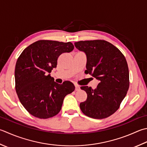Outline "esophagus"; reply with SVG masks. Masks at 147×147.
I'll return each instance as SVG.
<instances>
[{"label":"esophagus","mask_w":147,"mask_h":147,"mask_svg":"<svg viewBox=\"0 0 147 147\" xmlns=\"http://www.w3.org/2000/svg\"><path fill=\"white\" fill-rule=\"evenodd\" d=\"M80 90V87L78 85H75V90L76 91H79Z\"/></svg>","instance_id":"obj_1"}]
</instances>
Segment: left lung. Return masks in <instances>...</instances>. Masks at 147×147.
<instances>
[{"instance_id": "1", "label": "left lung", "mask_w": 147, "mask_h": 147, "mask_svg": "<svg viewBox=\"0 0 147 147\" xmlns=\"http://www.w3.org/2000/svg\"><path fill=\"white\" fill-rule=\"evenodd\" d=\"M75 47L87 56V70L98 80L96 88L81 87L87 94L85 101L80 105L85 115L95 119H105L119 108L129 87L127 61L119 49L104 40L74 42Z\"/></svg>"}]
</instances>
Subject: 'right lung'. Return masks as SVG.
Masks as SVG:
<instances>
[{
  "label": "right lung",
  "instance_id": "obj_1",
  "mask_svg": "<svg viewBox=\"0 0 147 147\" xmlns=\"http://www.w3.org/2000/svg\"><path fill=\"white\" fill-rule=\"evenodd\" d=\"M71 42L40 40L22 51L17 60L14 78L20 102L28 113L39 119H48L59 113L66 95L75 89L73 83L54 82L50 73L60 55L73 50Z\"/></svg>",
  "mask_w": 147,
  "mask_h": 147
}]
</instances>
